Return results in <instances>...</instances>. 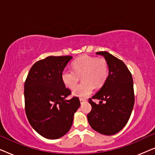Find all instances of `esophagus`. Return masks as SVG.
Here are the masks:
<instances>
[{
  "label": "esophagus",
  "mask_w": 155,
  "mask_h": 155,
  "mask_svg": "<svg viewBox=\"0 0 155 155\" xmlns=\"http://www.w3.org/2000/svg\"><path fill=\"white\" fill-rule=\"evenodd\" d=\"M80 103H83V102H84V101H86L85 99H82V98H80Z\"/></svg>",
  "instance_id": "esophagus-1"
}]
</instances>
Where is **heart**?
<instances>
[{"label":"heart","instance_id":"obj_1","mask_svg":"<svg viewBox=\"0 0 155 155\" xmlns=\"http://www.w3.org/2000/svg\"><path fill=\"white\" fill-rule=\"evenodd\" d=\"M73 69L65 68L61 74L63 82L68 88L73 90L77 84L79 77L83 83L73 90V94L86 98L92 94L94 87L99 88L105 83L109 75L107 62L104 58L82 56L73 63Z\"/></svg>","mask_w":155,"mask_h":155}]
</instances>
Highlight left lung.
I'll use <instances>...</instances> for the list:
<instances>
[{"instance_id": "obj_1", "label": "left lung", "mask_w": 155, "mask_h": 155, "mask_svg": "<svg viewBox=\"0 0 155 155\" xmlns=\"http://www.w3.org/2000/svg\"><path fill=\"white\" fill-rule=\"evenodd\" d=\"M96 54L105 58L109 75L101 88L92 97L100 100L99 104L93 102L92 99L89 100L92 110L87 120L93 130L112 135L124 128L132 113L135 101L133 78L122 61L107 51Z\"/></svg>"}]
</instances>
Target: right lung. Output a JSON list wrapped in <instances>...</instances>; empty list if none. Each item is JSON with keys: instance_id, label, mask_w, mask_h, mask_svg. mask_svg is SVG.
<instances>
[{"instance_id": "add662e5", "label": "right lung", "mask_w": 155, "mask_h": 155, "mask_svg": "<svg viewBox=\"0 0 155 155\" xmlns=\"http://www.w3.org/2000/svg\"><path fill=\"white\" fill-rule=\"evenodd\" d=\"M73 57L48 56L31 68L25 82V111L36 132L47 139L63 137L71 129L80 99L65 88L61 74Z\"/></svg>"}]
</instances>
